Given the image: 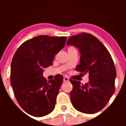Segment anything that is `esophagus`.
I'll return each instance as SVG.
<instances>
[{
    "instance_id": "obj_1",
    "label": "esophagus",
    "mask_w": 126,
    "mask_h": 126,
    "mask_svg": "<svg viewBox=\"0 0 126 126\" xmlns=\"http://www.w3.org/2000/svg\"><path fill=\"white\" fill-rule=\"evenodd\" d=\"M69 78H68L67 77H63V81H64V82H69Z\"/></svg>"
}]
</instances>
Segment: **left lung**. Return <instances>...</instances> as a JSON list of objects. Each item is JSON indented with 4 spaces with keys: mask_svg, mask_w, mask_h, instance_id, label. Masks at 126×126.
<instances>
[{
    "mask_svg": "<svg viewBox=\"0 0 126 126\" xmlns=\"http://www.w3.org/2000/svg\"><path fill=\"white\" fill-rule=\"evenodd\" d=\"M66 45L76 47L80 53V64L76 71L89 74L84 85L70 79L73 88L70 93L74 107L80 112L93 114L106 105L115 93L116 71L112 58L105 46L94 36L83 32L71 36Z\"/></svg>",
    "mask_w": 126,
    "mask_h": 126,
    "instance_id": "8db88e82",
    "label": "left lung"
}]
</instances>
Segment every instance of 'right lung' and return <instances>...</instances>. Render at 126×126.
Listing matches in <instances>:
<instances>
[{
    "label": "right lung",
    "instance_id": "obj_1",
    "mask_svg": "<svg viewBox=\"0 0 126 126\" xmlns=\"http://www.w3.org/2000/svg\"><path fill=\"white\" fill-rule=\"evenodd\" d=\"M66 39L39 35L22 43L13 56L10 82L17 102L29 115L41 117L55 108L63 77L57 74L47 81L43 76V69L52 64Z\"/></svg>",
    "mask_w": 126,
    "mask_h": 126
}]
</instances>
